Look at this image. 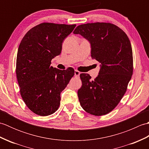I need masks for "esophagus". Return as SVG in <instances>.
Here are the masks:
<instances>
[{"mask_svg":"<svg viewBox=\"0 0 149 149\" xmlns=\"http://www.w3.org/2000/svg\"><path fill=\"white\" fill-rule=\"evenodd\" d=\"M80 74H81V72H79L78 70H75V72H74V75H75V77H79V75H80Z\"/></svg>","mask_w":149,"mask_h":149,"instance_id":"34e87169","label":"esophagus"}]
</instances>
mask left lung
Here are the masks:
<instances>
[{"instance_id": "left-lung-1", "label": "left lung", "mask_w": 149, "mask_h": 149, "mask_svg": "<svg viewBox=\"0 0 149 149\" xmlns=\"http://www.w3.org/2000/svg\"><path fill=\"white\" fill-rule=\"evenodd\" d=\"M90 42L91 58L100 63L95 80L80 74L82 86L77 91L83 109L95 116L111 111L124 95L133 72V59L129 38L110 23L80 25L74 31Z\"/></svg>"}]
</instances>
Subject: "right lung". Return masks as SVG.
<instances>
[{"instance_id": "obj_1", "label": "right lung", "mask_w": 149, "mask_h": 149, "mask_svg": "<svg viewBox=\"0 0 149 149\" xmlns=\"http://www.w3.org/2000/svg\"><path fill=\"white\" fill-rule=\"evenodd\" d=\"M76 25L42 23L26 34L18 47L16 74L21 96L31 111L40 116L58 109L61 91L74 75L50 65L61 52L62 43Z\"/></svg>"}]
</instances>
